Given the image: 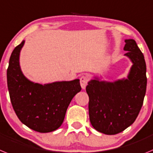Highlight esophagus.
<instances>
[{
  "mask_svg": "<svg viewBox=\"0 0 153 153\" xmlns=\"http://www.w3.org/2000/svg\"><path fill=\"white\" fill-rule=\"evenodd\" d=\"M88 82V77L86 76V75H83L80 78V84H81V87H82V89L86 88Z\"/></svg>",
  "mask_w": 153,
  "mask_h": 153,
  "instance_id": "obj_1",
  "label": "esophagus"
}]
</instances>
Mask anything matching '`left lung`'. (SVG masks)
<instances>
[{"label": "left lung", "instance_id": "left-lung-1", "mask_svg": "<svg viewBox=\"0 0 153 153\" xmlns=\"http://www.w3.org/2000/svg\"><path fill=\"white\" fill-rule=\"evenodd\" d=\"M125 56L132 62L126 78L114 82L98 77L88 82L89 118L97 131L114 135L133 123L141 109L146 91V65L134 39H125Z\"/></svg>", "mask_w": 153, "mask_h": 153}]
</instances>
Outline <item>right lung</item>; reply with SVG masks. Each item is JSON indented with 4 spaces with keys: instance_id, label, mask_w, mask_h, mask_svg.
I'll use <instances>...</instances> for the list:
<instances>
[{
    "instance_id": "1",
    "label": "right lung",
    "mask_w": 153,
    "mask_h": 153,
    "mask_svg": "<svg viewBox=\"0 0 153 153\" xmlns=\"http://www.w3.org/2000/svg\"><path fill=\"white\" fill-rule=\"evenodd\" d=\"M22 41L13 49L7 71V87L12 106L22 123L39 132L49 133L63 123L72 98L82 90L80 80L42 84L31 82L23 75L20 65Z\"/></svg>"
}]
</instances>
